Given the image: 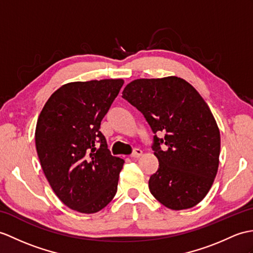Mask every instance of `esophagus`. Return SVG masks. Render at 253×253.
I'll return each mask as SVG.
<instances>
[{
    "label": "esophagus",
    "instance_id": "obj_1",
    "mask_svg": "<svg viewBox=\"0 0 253 253\" xmlns=\"http://www.w3.org/2000/svg\"><path fill=\"white\" fill-rule=\"evenodd\" d=\"M141 155H142V151H141L140 149H134V150L132 151V153H131V157H132V158H138V157H140Z\"/></svg>",
    "mask_w": 253,
    "mask_h": 253
}]
</instances>
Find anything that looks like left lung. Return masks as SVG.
Masks as SVG:
<instances>
[{
    "label": "left lung",
    "instance_id": "8db88e82",
    "mask_svg": "<svg viewBox=\"0 0 253 253\" xmlns=\"http://www.w3.org/2000/svg\"><path fill=\"white\" fill-rule=\"evenodd\" d=\"M122 97L144 115L155 133L152 149L160 167L149 180L152 195L172 210L196 206L219 167L220 131L208 104L177 76L134 80ZM156 132L166 137L158 138Z\"/></svg>",
    "mask_w": 253,
    "mask_h": 253
}]
</instances>
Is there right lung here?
<instances>
[{"label": "right lung", "instance_id": "add662e5", "mask_svg": "<svg viewBox=\"0 0 253 253\" xmlns=\"http://www.w3.org/2000/svg\"><path fill=\"white\" fill-rule=\"evenodd\" d=\"M124 81L73 82L47 100L35 128L41 166L70 209L95 213L112 201L124 160L112 156L99 130Z\"/></svg>", "mask_w": 253, "mask_h": 253}]
</instances>
